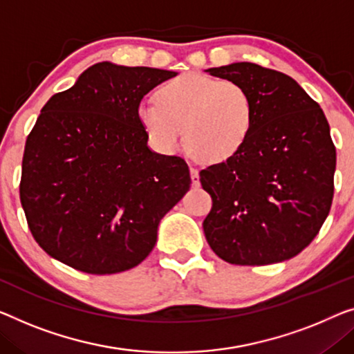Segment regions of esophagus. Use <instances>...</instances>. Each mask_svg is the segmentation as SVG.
<instances>
[{
  "mask_svg": "<svg viewBox=\"0 0 354 354\" xmlns=\"http://www.w3.org/2000/svg\"><path fill=\"white\" fill-rule=\"evenodd\" d=\"M191 179H192L194 186H198V184H200V175H198V170L195 167H191Z\"/></svg>",
  "mask_w": 354,
  "mask_h": 354,
  "instance_id": "obj_1",
  "label": "esophagus"
}]
</instances>
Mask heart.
<instances>
[{
    "mask_svg": "<svg viewBox=\"0 0 354 354\" xmlns=\"http://www.w3.org/2000/svg\"><path fill=\"white\" fill-rule=\"evenodd\" d=\"M157 102H143L138 119L163 152L178 149L183 140L207 162L234 157L251 133L254 103L240 82L187 73L157 91Z\"/></svg>",
    "mask_w": 354,
    "mask_h": 354,
    "instance_id": "obj_1",
    "label": "heart"
}]
</instances>
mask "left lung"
<instances>
[{"label": "left lung", "mask_w": 354, "mask_h": 354, "mask_svg": "<svg viewBox=\"0 0 354 354\" xmlns=\"http://www.w3.org/2000/svg\"><path fill=\"white\" fill-rule=\"evenodd\" d=\"M207 73L240 82L254 103L243 147L200 171L213 198L203 221L208 245L236 266L291 259L318 235L334 197L337 157L328 119L279 71L239 62Z\"/></svg>", "instance_id": "1"}]
</instances>
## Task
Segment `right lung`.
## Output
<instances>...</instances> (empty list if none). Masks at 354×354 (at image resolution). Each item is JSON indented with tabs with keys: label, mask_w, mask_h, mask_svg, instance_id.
<instances>
[{
	"label": "right lung",
	"mask_w": 354,
	"mask_h": 354,
	"mask_svg": "<svg viewBox=\"0 0 354 354\" xmlns=\"http://www.w3.org/2000/svg\"><path fill=\"white\" fill-rule=\"evenodd\" d=\"M176 71L95 63L55 93L25 143L20 202L38 243L92 275L143 262L163 216L191 187L184 159L157 154L138 119L147 92Z\"/></svg>",
	"instance_id": "obj_1"
}]
</instances>
